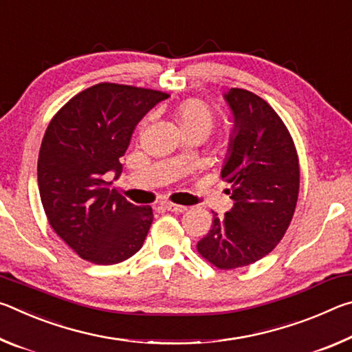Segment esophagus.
<instances>
[{"mask_svg":"<svg viewBox=\"0 0 352 352\" xmlns=\"http://www.w3.org/2000/svg\"><path fill=\"white\" fill-rule=\"evenodd\" d=\"M162 206L164 208V210L168 211H172V212H184L188 210L186 206H182V205H175V204H170V201H163Z\"/></svg>","mask_w":352,"mask_h":352,"instance_id":"34e87169","label":"esophagus"}]
</instances>
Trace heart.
I'll use <instances>...</instances> for the list:
<instances>
[{
	"mask_svg": "<svg viewBox=\"0 0 352 352\" xmlns=\"http://www.w3.org/2000/svg\"><path fill=\"white\" fill-rule=\"evenodd\" d=\"M177 121L180 127H195L208 135L214 127L216 116L206 104L197 99H190L182 104L177 110Z\"/></svg>",
	"mask_w": 352,
	"mask_h": 352,
	"instance_id": "obj_1",
	"label": "heart"
}]
</instances>
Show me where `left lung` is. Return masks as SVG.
Wrapping results in <instances>:
<instances>
[{"label":"left lung","mask_w":352,"mask_h":352,"mask_svg":"<svg viewBox=\"0 0 352 352\" xmlns=\"http://www.w3.org/2000/svg\"><path fill=\"white\" fill-rule=\"evenodd\" d=\"M223 99L233 130L220 175L234 204L223 217L214 214L197 250L230 270L264 258L283 239L295 212L300 164L287 129L264 99L241 88H231Z\"/></svg>","instance_id":"left-lung-1"}]
</instances>
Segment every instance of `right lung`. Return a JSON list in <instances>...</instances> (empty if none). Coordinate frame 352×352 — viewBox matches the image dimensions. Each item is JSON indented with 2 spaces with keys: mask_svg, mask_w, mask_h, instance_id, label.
Returning a JSON list of instances; mask_svg holds the SVG:
<instances>
[{
  "mask_svg": "<svg viewBox=\"0 0 352 352\" xmlns=\"http://www.w3.org/2000/svg\"><path fill=\"white\" fill-rule=\"evenodd\" d=\"M169 94L118 83H98L52 118L41 141L37 177L52 230L85 261L111 265L142 247L151 206L127 201L107 182L121 175L119 158L148 110Z\"/></svg>",
  "mask_w": 352,
  "mask_h": 352,
  "instance_id": "1",
  "label": "right lung"
}]
</instances>
